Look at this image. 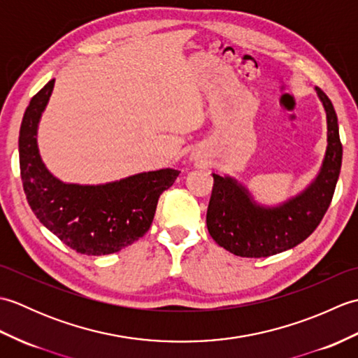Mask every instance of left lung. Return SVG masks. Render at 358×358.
I'll return each mask as SVG.
<instances>
[{"label":"left lung","instance_id":"obj_1","mask_svg":"<svg viewBox=\"0 0 358 358\" xmlns=\"http://www.w3.org/2000/svg\"><path fill=\"white\" fill-rule=\"evenodd\" d=\"M328 118V149L320 173L300 195L277 208H262L231 177L212 173L206 224L217 245L234 255L260 258L300 245L320 224L332 201L341 169L338 121L334 106L320 87H315Z\"/></svg>","mask_w":358,"mask_h":358}]
</instances>
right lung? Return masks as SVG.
Returning <instances> with one entry per match:
<instances>
[{
  "mask_svg": "<svg viewBox=\"0 0 358 358\" xmlns=\"http://www.w3.org/2000/svg\"><path fill=\"white\" fill-rule=\"evenodd\" d=\"M53 83L34 95L20 127V171L27 203L36 218L77 252H118L149 231L159 195L173 185L180 171L143 172L98 186L66 185L53 177L36 146L38 121Z\"/></svg>",
  "mask_w": 358,
  "mask_h": 358,
  "instance_id": "1",
  "label": "right lung"
}]
</instances>
